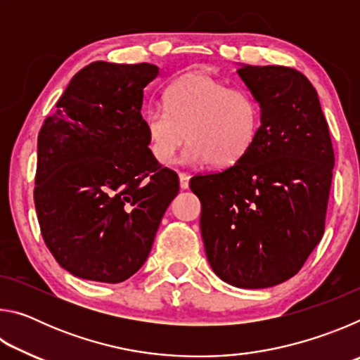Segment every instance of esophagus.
I'll use <instances>...</instances> for the list:
<instances>
[{
  "mask_svg": "<svg viewBox=\"0 0 360 360\" xmlns=\"http://www.w3.org/2000/svg\"><path fill=\"white\" fill-rule=\"evenodd\" d=\"M188 179H191V176H188L187 173H179V186L182 191H186V188L188 187Z\"/></svg>",
  "mask_w": 360,
  "mask_h": 360,
  "instance_id": "esophagus-1",
  "label": "esophagus"
}]
</instances>
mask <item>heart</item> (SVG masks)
I'll return each mask as SVG.
<instances>
[{"label":"heart","mask_w":360,"mask_h":360,"mask_svg":"<svg viewBox=\"0 0 360 360\" xmlns=\"http://www.w3.org/2000/svg\"><path fill=\"white\" fill-rule=\"evenodd\" d=\"M165 108L143 114L149 149L169 165L186 141L188 165L210 162L225 168L238 163L252 148L259 130V105L245 90L230 89L206 72H187L168 85Z\"/></svg>","instance_id":"b5f03b06"}]
</instances>
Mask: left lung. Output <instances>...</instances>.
<instances>
[{"instance_id": "8db88e82", "label": "left lung", "mask_w": 360, "mask_h": 360, "mask_svg": "<svg viewBox=\"0 0 360 360\" xmlns=\"http://www.w3.org/2000/svg\"><path fill=\"white\" fill-rule=\"evenodd\" d=\"M260 108L252 148L221 173L193 176L212 271L235 288L288 281L324 235L333 149L318 92L285 66L240 65Z\"/></svg>"}]
</instances>
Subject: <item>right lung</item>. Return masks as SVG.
<instances>
[{"instance_id": "add662e5", "label": "right lung", "mask_w": 360, "mask_h": 360, "mask_svg": "<svg viewBox=\"0 0 360 360\" xmlns=\"http://www.w3.org/2000/svg\"><path fill=\"white\" fill-rule=\"evenodd\" d=\"M155 65L94 62L71 79L38 136L34 206L71 275L122 283L143 266L178 174L149 149L141 108Z\"/></svg>"}]
</instances>
